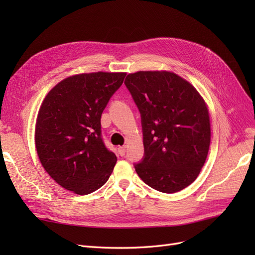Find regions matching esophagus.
I'll return each mask as SVG.
<instances>
[{
	"instance_id": "34e87169",
	"label": "esophagus",
	"mask_w": 255,
	"mask_h": 255,
	"mask_svg": "<svg viewBox=\"0 0 255 255\" xmlns=\"http://www.w3.org/2000/svg\"><path fill=\"white\" fill-rule=\"evenodd\" d=\"M126 150H127V146L123 145V146H119L118 148V152L121 156H123L126 154Z\"/></svg>"
}]
</instances>
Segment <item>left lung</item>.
Wrapping results in <instances>:
<instances>
[{"instance_id":"1","label":"left lung","mask_w":255,"mask_h":255,"mask_svg":"<svg viewBox=\"0 0 255 255\" xmlns=\"http://www.w3.org/2000/svg\"><path fill=\"white\" fill-rule=\"evenodd\" d=\"M125 84L141 115L144 158L140 179L166 194L195 182L211 144L207 105L198 90L171 71H137Z\"/></svg>"}]
</instances>
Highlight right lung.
<instances>
[{"label":"right lung","mask_w":255,"mask_h":255,"mask_svg":"<svg viewBox=\"0 0 255 255\" xmlns=\"http://www.w3.org/2000/svg\"><path fill=\"white\" fill-rule=\"evenodd\" d=\"M126 72L69 76L45 96L37 115L35 144L44 170L61 187L88 195L107 182L117 156L101 138V116Z\"/></svg>","instance_id":"right-lung-1"}]
</instances>
